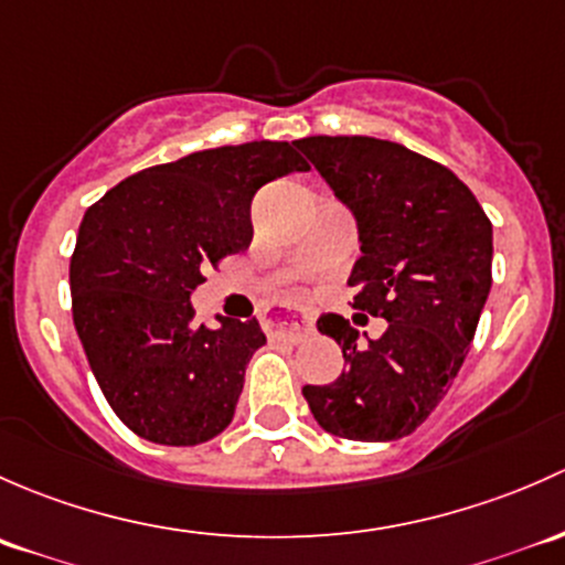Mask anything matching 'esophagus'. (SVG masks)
Here are the masks:
<instances>
[{
	"mask_svg": "<svg viewBox=\"0 0 565 565\" xmlns=\"http://www.w3.org/2000/svg\"><path fill=\"white\" fill-rule=\"evenodd\" d=\"M269 334L277 340L301 342L305 337L312 334V318L305 312H285V316H275L269 321Z\"/></svg>",
	"mask_w": 565,
	"mask_h": 565,
	"instance_id": "esophagus-1",
	"label": "esophagus"
}]
</instances>
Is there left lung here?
I'll use <instances>...</instances> for the list:
<instances>
[{
    "label": "left lung",
    "mask_w": 565,
    "mask_h": 565,
    "mask_svg": "<svg viewBox=\"0 0 565 565\" xmlns=\"http://www.w3.org/2000/svg\"><path fill=\"white\" fill-rule=\"evenodd\" d=\"M296 147L356 220L353 307L388 323L372 340L337 312L318 318L345 370L301 394L337 438L399 440L438 408L473 342L492 288V223L468 184L403 143L312 136Z\"/></svg>",
    "instance_id": "left-lung-1"
}]
</instances>
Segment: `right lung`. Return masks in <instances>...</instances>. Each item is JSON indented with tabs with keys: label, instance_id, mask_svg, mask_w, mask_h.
I'll use <instances>...</instances> for the list:
<instances>
[{
	"label": "right lung",
	"instance_id": "1",
	"mask_svg": "<svg viewBox=\"0 0 565 565\" xmlns=\"http://www.w3.org/2000/svg\"><path fill=\"white\" fill-rule=\"evenodd\" d=\"M310 171L288 141L193 152L108 190L81 220L70 260L73 321L116 416L143 440L198 446L231 424L260 323H195L203 269L253 242L266 182Z\"/></svg>",
	"mask_w": 565,
	"mask_h": 565
}]
</instances>
